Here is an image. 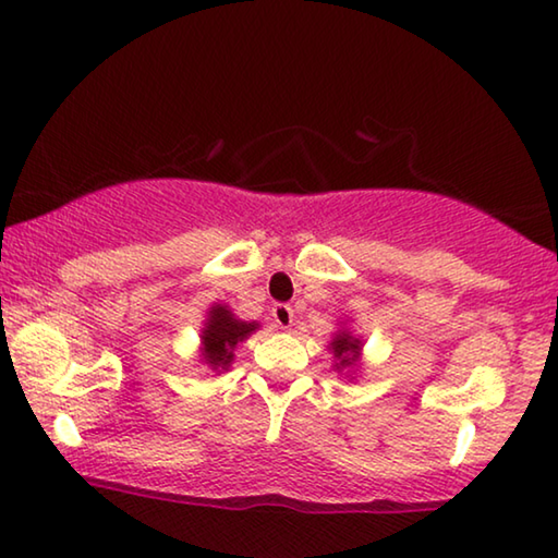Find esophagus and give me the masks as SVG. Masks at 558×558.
<instances>
[{"mask_svg":"<svg viewBox=\"0 0 558 558\" xmlns=\"http://www.w3.org/2000/svg\"><path fill=\"white\" fill-rule=\"evenodd\" d=\"M272 319H276V325L280 327V329H288V327H292V307L290 305H286V302H276V305H272Z\"/></svg>","mask_w":558,"mask_h":558,"instance_id":"obj_1","label":"esophagus"}]
</instances>
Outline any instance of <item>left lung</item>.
Returning <instances> with one entry per match:
<instances>
[{"label":"left lung","instance_id":"obj_1","mask_svg":"<svg viewBox=\"0 0 558 558\" xmlns=\"http://www.w3.org/2000/svg\"><path fill=\"white\" fill-rule=\"evenodd\" d=\"M332 349H335V356L339 359V366H352L354 356L359 352V339L339 335L332 342Z\"/></svg>","mask_w":558,"mask_h":558}]
</instances>
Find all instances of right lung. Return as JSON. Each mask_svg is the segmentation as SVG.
<instances>
[{
	"label": "right lung",
	"mask_w": 558,
	"mask_h": 558,
	"mask_svg": "<svg viewBox=\"0 0 558 558\" xmlns=\"http://www.w3.org/2000/svg\"><path fill=\"white\" fill-rule=\"evenodd\" d=\"M256 325H245L233 319L229 310L216 307L211 310V319L204 329V359L214 369L219 366H229L233 359V347L241 342L245 335H251Z\"/></svg>",
	"instance_id": "right-lung-1"
}]
</instances>
